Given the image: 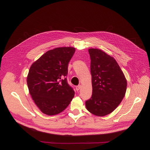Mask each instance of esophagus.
Returning a JSON list of instances; mask_svg holds the SVG:
<instances>
[{
  "instance_id": "esophagus-1",
  "label": "esophagus",
  "mask_w": 150,
  "mask_h": 150,
  "mask_svg": "<svg viewBox=\"0 0 150 150\" xmlns=\"http://www.w3.org/2000/svg\"><path fill=\"white\" fill-rule=\"evenodd\" d=\"M81 86L78 85V86H76V91H79L81 89Z\"/></svg>"
}]
</instances>
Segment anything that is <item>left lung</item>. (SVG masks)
<instances>
[{
	"label": "left lung",
	"mask_w": 150,
	"mask_h": 150,
	"mask_svg": "<svg viewBox=\"0 0 150 150\" xmlns=\"http://www.w3.org/2000/svg\"><path fill=\"white\" fill-rule=\"evenodd\" d=\"M91 57L92 95L86 107L92 114H111L125 96L127 81L115 59L98 49L88 50Z\"/></svg>",
	"instance_id": "8db88e82"
}]
</instances>
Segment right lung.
I'll return each mask as SVG.
<instances>
[{
  "instance_id": "obj_1",
  "label": "right lung",
  "mask_w": 150,
  "mask_h": 150,
  "mask_svg": "<svg viewBox=\"0 0 150 150\" xmlns=\"http://www.w3.org/2000/svg\"><path fill=\"white\" fill-rule=\"evenodd\" d=\"M75 52L74 47H57L43 54L30 68L27 78L29 92L46 115L62 112L74 97L75 92L64 77Z\"/></svg>"
}]
</instances>
